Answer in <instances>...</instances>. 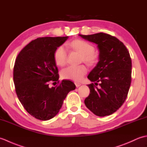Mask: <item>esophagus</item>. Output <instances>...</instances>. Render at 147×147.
<instances>
[{
  "label": "esophagus",
  "mask_w": 147,
  "mask_h": 147,
  "mask_svg": "<svg viewBox=\"0 0 147 147\" xmlns=\"http://www.w3.org/2000/svg\"><path fill=\"white\" fill-rule=\"evenodd\" d=\"M74 83H75V85L76 87H79L80 86H81V83L79 82H75Z\"/></svg>",
  "instance_id": "obj_1"
}]
</instances>
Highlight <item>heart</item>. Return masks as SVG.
I'll return each instance as SVG.
<instances>
[{
    "label": "heart",
    "instance_id": "heart-1",
    "mask_svg": "<svg viewBox=\"0 0 147 147\" xmlns=\"http://www.w3.org/2000/svg\"><path fill=\"white\" fill-rule=\"evenodd\" d=\"M67 47L82 54V60L88 64H94L98 60L95 47L91 43L83 40H74ZM54 61L56 64L63 66L67 62V51L63 45L59 46L54 52ZM87 72L85 65H69L61 71V77L64 79L78 82Z\"/></svg>",
    "mask_w": 147,
    "mask_h": 147
}]
</instances>
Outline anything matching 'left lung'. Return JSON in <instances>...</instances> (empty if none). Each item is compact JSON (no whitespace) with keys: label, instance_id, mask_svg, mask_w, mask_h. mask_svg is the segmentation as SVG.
<instances>
[{"label":"left lung","instance_id":"8db88e82","mask_svg":"<svg viewBox=\"0 0 147 147\" xmlns=\"http://www.w3.org/2000/svg\"><path fill=\"white\" fill-rule=\"evenodd\" d=\"M97 45L99 61L88 78L90 93L85 100L90 111L104 117L117 111L124 104L131 82V59L124 43L104 33L79 35ZM99 85L97 87L96 86Z\"/></svg>","mask_w":147,"mask_h":147}]
</instances>
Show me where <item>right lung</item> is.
<instances>
[{"instance_id": "obj_1", "label": "right lung", "mask_w": 147, "mask_h": 147, "mask_svg": "<svg viewBox=\"0 0 147 147\" xmlns=\"http://www.w3.org/2000/svg\"><path fill=\"white\" fill-rule=\"evenodd\" d=\"M68 36L42 37L29 43L16 59L13 80L18 98L28 113L37 119L49 120L57 114L67 93L76 88L73 82L59 81L54 52Z\"/></svg>"}]
</instances>
